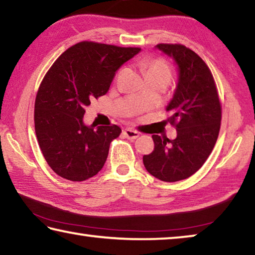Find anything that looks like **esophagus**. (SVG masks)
Instances as JSON below:
<instances>
[{
	"instance_id": "1",
	"label": "esophagus",
	"mask_w": 255,
	"mask_h": 255,
	"mask_svg": "<svg viewBox=\"0 0 255 255\" xmlns=\"http://www.w3.org/2000/svg\"><path fill=\"white\" fill-rule=\"evenodd\" d=\"M124 135L126 136V138H128V139H136V138L139 137V132L127 128L124 130Z\"/></svg>"
}]
</instances>
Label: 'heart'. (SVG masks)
I'll return each instance as SVG.
<instances>
[{
	"label": "heart",
	"instance_id": "obj_1",
	"mask_svg": "<svg viewBox=\"0 0 255 255\" xmlns=\"http://www.w3.org/2000/svg\"><path fill=\"white\" fill-rule=\"evenodd\" d=\"M144 70H145L146 75L157 74V75H165L169 77L171 76L169 65H167L165 60L161 58L147 60V62L144 64Z\"/></svg>",
	"mask_w": 255,
	"mask_h": 255
}]
</instances>
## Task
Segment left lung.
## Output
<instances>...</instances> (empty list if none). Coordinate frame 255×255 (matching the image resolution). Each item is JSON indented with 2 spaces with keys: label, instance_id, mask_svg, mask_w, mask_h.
Wrapping results in <instances>:
<instances>
[{
  "label": "left lung",
  "instance_id": "obj_1",
  "mask_svg": "<svg viewBox=\"0 0 255 255\" xmlns=\"http://www.w3.org/2000/svg\"><path fill=\"white\" fill-rule=\"evenodd\" d=\"M155 47L178 65V83L166 107L178 135L175 139L153 135L154 150L143 162L155 178L175 182L195 174L208 158L221 129L222 106L213 74L195 51L180 44Z\"/></svg>",
  "mask_w": 255,
  "mask_h": 255
}]
</instances>
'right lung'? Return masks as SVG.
Masks as SVG:
<instances>
[{"instance_id":"right-lung-1","label":"right lung","mask_w":255,"mask_h":255,"mask_svg":"<svg viewBox=\"0 0 255 255\" xmlns=\"http://www.w3.org/2000/svg\"><path fill=\"white\" fill-rule=\"evenodd\" d=\"M139 51L82 41L64 51L46 73L34 102V130L56 174L76 182L92 178L105 165L110 143L122 129L86 126L85 108L105 96L119 67Z\"/></svg>"}]
</instances>
